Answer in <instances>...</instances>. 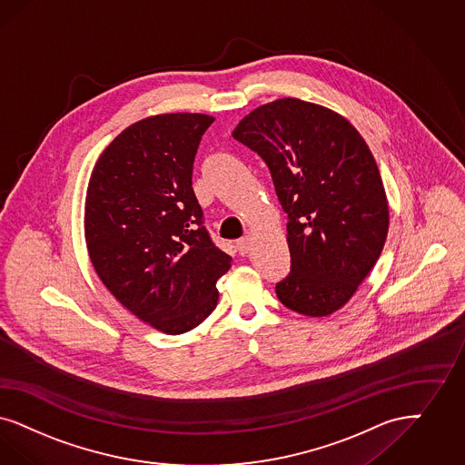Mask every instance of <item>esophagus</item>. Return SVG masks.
I'll return each instance as SVG.
<instances>
[{
    "instance_id": "esophagus-1",
    "label": "esophagus",
    "mask_w": 465,
    "mask_h": 465,
    "mask_svg": "<svg viewBox=\"0 0 465 465\" xmlns=\"http://www.w3.org/2000/svg\"><path fill=\"white\" fill-rule=\"evenodd\" d=\"M251 245H252V241H251L249 235H245V237H242L241 241H237V249H239V252H241L242 256L249 254Z\"/></svg>"
}]
</instances>
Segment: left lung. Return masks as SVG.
Instances as JSON below:
<instances>
[{
	"label": "left lung",
	"mask_w": 465,
	"mask_h": 465,
	"mask_svg": "<svg viewBox=\"0 0 465 465\" xmlns=\"http://www.w3.org/2000/svg\"><path fill=\"white\" fill-rule=\"evenodd\" d=\"M233 139L272 172L289 216L290 272L280 302L321 318L349 302L383 251L388 201L366 141L341 114L295 97L242 118Z\"/></svg>",
	"instance_id": "obj_1"
}]
</instances>
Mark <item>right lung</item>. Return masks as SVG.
I'll use <instances>...</instances> for the list:
<instances>
[{
  "label": "right lung",
  "mask_w": 465,
  "mask_h": 465,
  "mask_svg": "<svg viewBox=\"0 0 465 465\" xmlns=\"http://www.w3.org/2000/svg\"><path fill=\"white\" fill-rule=\"evenodd\" d=\"M214 122L201 113L144 118L113 139L91 173L85 243L113 297L168 335L218 304L232 257L211 241L193 189L195 153Z\"/></svg>",
  "instance_id": "obj_1"
}]
</instances>
